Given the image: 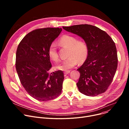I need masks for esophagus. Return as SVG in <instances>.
I'll list each match as a JSON object with an SVG mask.
<instances>
[{
  "label": "esophagus",
  "mask_w": 129,
  "mask_h": 129,
  "mask_svg": "<svg viewBox=\"0 0 129 129\" xmlns=\"http://www.w3.org/2000/svg\"><path fill=\"white\" fill-rule=\"evenodd\" d=\"M70 73V71H65V72H64V74H65V75H67V74H69Z\"/></svg>",
  "instance_id": "1"
}]
</instances>
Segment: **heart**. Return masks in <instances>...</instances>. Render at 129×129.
<instances>
[{"label": "heart", "mask_w": 129, "mask_h": 129, "mask_svg": "<svg viewBox=\"0 0 129 129\" xmlns=\"http://www.w3.org/2000/svg\"><path fill=\"white\" fill-rule=\"evenodd\" d=\"M58 43L63 46L69 47L67 57L62 61L57 68L62 71H66L73 68L78 63H84L88 56L89 48L87 42L84 40H78L77 37L72 35H65L61 37ZM48 55L50 58L54 62L59 59L56 46L52 43L48 49Z\"/></svg>", "instance_id": "heart-1"}]
</instances>
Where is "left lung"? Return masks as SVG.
I'll return each instance as SVG.
<instances>
[{
  "mask_svg": "<svg viewBox=\"0 0 129 129\" xmlns=\"http://www.w3.org/2000/svg\"><path fill=\"white\" fill-rule=\"evenodd\" d=\"M63 29L82 37L89 48L88 56L77 71L79 91L86 96H96L105 92L112 83L118 66L115 43L104 31L90 24L63 26Z\"/></svg>",
  "mask_w": 129,
  "mask_h": 129,
  "instance_id": "1",
  "label": "left lung"
}]
</instances>
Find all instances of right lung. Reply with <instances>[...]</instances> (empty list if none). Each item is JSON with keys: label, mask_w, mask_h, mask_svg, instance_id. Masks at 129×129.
I'll use <instances>...</instances> for the list:
<instances>
[{"label": "right lung", "mask_w": 129, "mask_h": 129, "mask_svg": "<svg viewBox=\"0 0 129 129\" xmlns=\"http://www.w3.org/2000/svg\"><path fill=\"white\" fill-rule=\"evenodd\" d=\"M59 28L33 30L22 39L16 52V69L26 91L35 99L47 101L62 92L64 78L62 71L50 73L48 49L62 31Z\"/></svg>", "instance_id": "1"}]
</instances>
